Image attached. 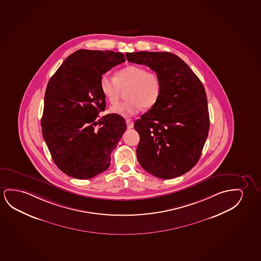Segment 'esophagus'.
<instances>
[{
  "mask_svg": "<svg viewBox=\"0 0 261 261\" xmlns=\"http://www.w3.org/2000/svg\"><path fill=\"white\" fill-rule=\"evenodd\" d=\"M125 123H126V125H127V128H133L134 127V122L132 120H130V119H126L125 120Z\"/></svg>",
  "mask_w": 261,
  "mask_h": 261,
  "instance_id": "1",
  "label": "esophagus"
}]
</instances>
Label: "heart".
Listing matches in <instances>:
<instances>
[{
    "mask_svg": "<svg viewBox=\"0 0 261 261\" xmlns=\"http://www.w3.org/2000/svg\"><path fill=\"white\" fill-rule=\"evenodd\" d=\"M102 94L110 104H115L122 90L129 89L128 100L110 108V112L121 117H130L138 113L143 107L150 109L158 101L162 92V82L155 72L140 65H128L117 72L115 78L103 74L99 80Z\"/></svg>",
    "mask_w": 261,
    "mask_h": 261,
    "instance_id": "1",
    "label": "heart"
}]
</instances>
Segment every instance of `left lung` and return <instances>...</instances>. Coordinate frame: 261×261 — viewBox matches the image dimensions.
Wrapping results in <instances>:
<instances>
[{
  "mask_svg": "<svg viewBox=\"0 0 261 261\" xmlns=\"http://www.w3.org/2000/svg\"><path fill=\"white\" fill-rule=\"evenodd\" d=\"M161 78L162 92L151 110L135 123L140 136L137 160L147 172L163 179L179 177L197 164L210 126L204 86L189 65L169 52L125 54Z\"/></svg>",
  "mask_w": 261,
  "mask_h": 261,
  "instance_id": "1",
  "label": "left lung"
}]
</instances>
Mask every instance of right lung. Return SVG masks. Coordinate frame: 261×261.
Wrapping results in <instances>:
<instances>
[{
    "mask_svg": "<svg viewBox=\"0 0 261 261\" xmlns=\"http://www.w3.org/2000/svg\"><path fill=\"white\" fill-rule=\"evenodd\" d=\"M125 61L124 54L113 51L77 50L47 83L42 134L54 163L70 177L88 179L110 167L126 124L117 114L97 120L106 108L99 80Z\"/></svg>",
    "mask_w": 261,
    "mask_h": 261,
    "instance_id": "add662e5",
    "label": "right lung"
}]
</instances>
